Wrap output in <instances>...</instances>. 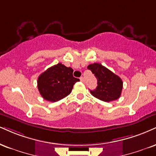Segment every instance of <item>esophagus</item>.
Segmentation results:
<instances>
[{
	"label": "esophagus",
	"mask_w": 156,
	"mask_h": 156,
	"mask_svg": "<svg viewBox=\"0 0 156 156\" xmlns=\"http://www.w3.org/2000/svg\"><path fill=\"white\" fill-rule=\"evenodd\" d=\"M80 81L83 82V83H84V82H85V79H84L83 77H80Z\"/></svg>",
	"instance_id": "1"
}]
</instances>
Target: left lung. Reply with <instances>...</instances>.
I'll list each match as a JSON object with an SVG mask.
<instances>
[{
	"instance_id": "left-lung-1",
	"label": "left lung",
	"mask_w": 156,
	"mask_h": 156,
	"mask_svg": "<svg viewBox=\"0 0 156 156\" xmlns=\"http://www.w3.org/2000/svg\"><path fill=\"white\" fill-rule=\"evenodd\" d=\"M88 69L97 79L96 89L90 90L91 95L108 102L119 98L123 89V81L119 76L99 63L91 64Z\"/></svg>"
}]
</instances>
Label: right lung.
Listing matches in <instances>:
<instances>
[{"mask_svg": "<svg viewBox=\"0 0 156 156\" xmlns=\"http://www.w3.org/2000/svg\"><path fill=\"white\" fill-rule=\"evenodd\" d=\"M73 73L71 67L58 63L41 73L37 78V89L43 98L55 102L70 94L73 85L80 81Z\"/></svg>", "mask_w": 156, "mask_h": 156, "instance_id": "1", "label": "right lung"}]
</instances>
